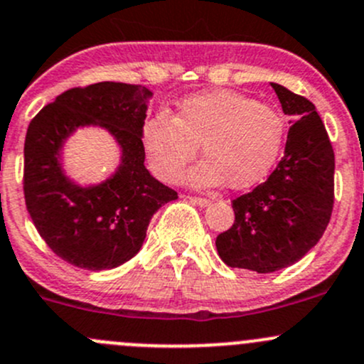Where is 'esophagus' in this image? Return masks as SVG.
Wrapping results in <instances>:
<instances>
[{"instance_id": "34e87169", "label": "esophagus", "mask_w": 364, "mask_h": 364, "mask_svg": "<svg viewBox=\"0 0 364 364\" xmlns=\"http://www.w3.org/2000/svg\"><path fill=\"white\" fill-rule=\"evenodd\" d=\"M186 199H188L190 203L200 205V208H205V205L211 204V200H209V199H203V197H186Z\"/></svg>"}]
</instances>
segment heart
I'll return each instance as SVG.
<instances>
[{
  "mask_svg": "<svg viewBox=\"0 0 364 364\" xmlns=\"http://www.w3.org/2000/svg\"><path fill=\"white\" fill-rule=\"evenodd\" d=\"M284 142L280 114L230 90L193 95L179 102L174 117L159 111L142 124L149 167L161 181H176L200 144L205 160L185 176L192 186L227 181L229 188H250L269 174Z\"/></svg>",
  "mask_w": 364,
  "mask_h": 364,
  "instance_id": "1",
  "label": "heart"
}]
</instances>
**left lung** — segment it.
Masks as SVG:
<instances>
[{"label": "left lung", "mask_w": 364, "mask_h": 364, "mask_svg": "<svg viewBox=\"0 0 364 364\" xmlns=\"http://www.w3.org/2000/svg\"><path fill=\"white\" fill-rule=\"evenodd\" d=\"M291 116L284 159L269 178L232 200L234 225L216 237L230 267L273 273L303 259L324 234L335 200V153L315 105L271 82Z\"/></svg>", "instance_id": "obj_1"}]
</instances>
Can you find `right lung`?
I'll return each mask as SVG.
<instances>
[{"label":"right lung","instance_id":"add662e5","mask_svg":"<svg viewBox=\"0 0 364 364\" xmlns=\"http://www.w3.org/2000/svg\"><path fill=\"white\" fill-rule=\"evenodd\" d=\"M153 97L144 86L97 82L65 91L28 127L24 199L49 248L80 269H112L144 243L153 215L178 193L144 165L142 124ZM100 126L114 137L122 161L98 186L80 187L63 171L64 142L77 127Z\"/></svg>","mask_w":364,"mask_h":364}]
</instances>
